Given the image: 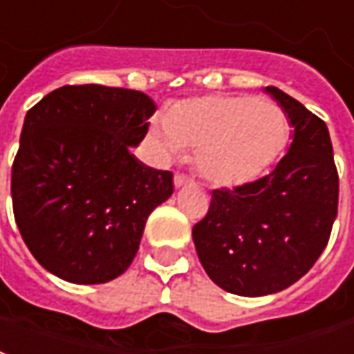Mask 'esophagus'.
<instances>
[{"label": "esophagus", "mask_w": 354, "mask_h": 354, "mask_svg": "<svg viewBox=\"0 0 354 354\" xmlns=\"http://www.w3.org/2000/svg\"><path fill=\"white\" fill-rule=\"evenodd\" d=\"M190 179L187 175H183V173H177L175 177H173V185H175V189H181L185 185H189Z\"/></svg>", "instance_id": "obj_1"}]
</instances>
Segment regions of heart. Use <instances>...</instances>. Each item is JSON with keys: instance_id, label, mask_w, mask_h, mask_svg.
Listing matches in <instances>:
<instances>
[{"instance_id": "heart-1", "label": "heart", "mask_w": 354, "mask_h": 354, "mask_svg": "<svg viewBox=\"0 0 354 354\" xmlns=\"http://www.w3.org/2000/svg\"><path fill=\"white\" fill-rule=\"evenodd\" d=\"M288 137L284 110L248 95H209L183 102L152 127L162 156L196 150L198 171L229 189L261 177L282 154Z\"/></svg>"}]
</instances>
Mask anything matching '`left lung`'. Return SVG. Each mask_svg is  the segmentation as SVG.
<instances>
[{"label": "left lung", "instance_id": "obj_1", "mask_svg": "<svg viewBox=\"0 0 354 354\" xmlns=\"http://www.w3.org/2000/svg\"><path fill=\"white\" fill-rule=\"evenodd\" d=\"M293 127L277 167L234 190H213L194 225L198 259L225 292L261 297L297 282L324 252L339 179L326 124L278 87H265Z\"/></svg>", "mask_w": 354, "mask_h": 354}]
</instances>
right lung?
<instances>
[{"label": "right lung", "instance_id": "obj_1", "mask_svg": "<svg viewBox=\"0 0 354 354\" xmlns=\"http://www.w3.org/2000/svg\"><path fill=\"white\" fill-rule=\"evenodd\" d=\"M156 104L106 85H64L24 118L11 175L15 221L37 263L72 284H104L131 265L173 175L137 160Z\"/></svg>", "mask_w": 354, "mask_h": 354}]
</instances>
